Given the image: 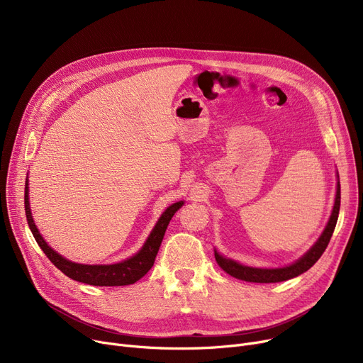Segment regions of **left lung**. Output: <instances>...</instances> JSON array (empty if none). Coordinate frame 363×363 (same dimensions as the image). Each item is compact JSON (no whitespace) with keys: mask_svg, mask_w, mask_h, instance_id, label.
<instances>
[{"mask_svg":"<svg viewBox=\"0 0 363 363\" xmlns=\"http://www.w3.org/2000/svg\"><path fill=\"white\" fill-rule=\"evenodd\" d=\"M338 212H340V182H337V193H335V201L333 207V213L330 216V220L325 226V230L320 234L318 241L312 245V249L301 256L297 262L284 266V268H275V269H262V268H252V266H245L241 264L233 259H226L222 255H219L215 250V259L220 268L230 274L234 278L247 281V282H281V281H287L294 277L301 275L303 272L309 271L312 266L318 262V259L322 256V253L325 252L327 245L333 237V233L335 230V223L338 219Z\"/></svg>","mask_w":363,"mask_h":363,"instance_id":"obj_1","label":"left lung"}]
</instances>
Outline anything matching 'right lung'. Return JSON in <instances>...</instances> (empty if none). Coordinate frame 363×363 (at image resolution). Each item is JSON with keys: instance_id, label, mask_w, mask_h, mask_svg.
Returning a JSON list of instances; mask_svg holds the SVG:
<instances>
[{"instance_id": "obj_1", "label": "right lung", "mask_w": 363, "mask_h": 363, "mask_svg": "<svg viewBox=\"0 0 363 363\" xmlns=\"http://www.w3.org/2000/svg\"><path fill=\"white\" fill-rule=\"evenodd\" d=\"M28 179L25 185V212H26V219L28 225L30 228V231L38 242V245L41 247L45 256L51 260V263L59 268L66 277L79 281L84 284L89 285H97V287H116V285H129L137 282L141 279L150 269L151 266L155 264V259L157 256V252L160 249L162 240L164 237L166 228L178 211L179 207L184 204V201L174 203L169 206L166 211L162 213L160 219L157 223L152 228V231L150 233L148 238L145 240L144 245L141 247V250L133 255L132 257L119 262V263H113V264H82V263H74L63 256H60L57 252H54L51 247L45 242L43 235L38 231V228L33 222L32 213H30V207H29V186H28Z\"/></svg>"}]
</instances>
